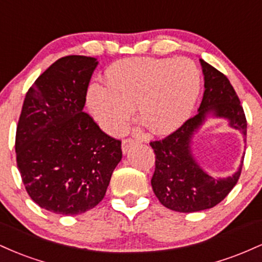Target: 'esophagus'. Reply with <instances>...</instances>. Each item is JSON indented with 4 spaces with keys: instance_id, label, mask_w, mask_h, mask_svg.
I'll list each match as a JSON object with an SVG mask.
<instances>
[{
    "instance_id": "obj_1",
    "label": "esophagus",
    "mask_w": 262,
    "mask_h": 262,
    "mask_svg": "<svg viewBox=\"0 0 262 262\" xmlns=\"http://www.w3.org/2000/svg\"><path fill=\"white\" fill-rule=\"evenodd\" d=\"M135 144H137V141L133 140V139H124L122 143V152L123 154H127L129 151V149L132 148V146H134Z\"/></svg>"
}]
</instances>
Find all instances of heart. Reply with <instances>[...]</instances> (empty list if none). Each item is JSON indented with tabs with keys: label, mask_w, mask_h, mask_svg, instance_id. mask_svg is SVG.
<instances>
[{
	"label": "heart",
	"mask_w": 262,
	"mask_h": 262,
	"mask_svg": "<svg viewBox=\"0 0 262 262\" xmlns=\"http://www.w3.org/2000/svg\"><path fill=\"white\" fill-rule=\"evenodd\" d=\"M107 83H90L86 103L108 134L122 133L133 117L155 134L176 130L193 111L201 76L191 60L132 58L110 66Z\"/></svg>",
	"instance_id": "b5f03b06"
}]
</instances>
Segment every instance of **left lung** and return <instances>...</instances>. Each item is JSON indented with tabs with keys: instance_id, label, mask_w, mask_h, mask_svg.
Masks as SVG:
<instances>
[{
	"instance_id": "1",
	"label": "left lung",
	"mask_w": 262,
	"mask_h": 262,
	"mask_svg": "<svg viewBox=\"0 0 262 262\" xmlns=\"http://www.w3.org/2000/svg\"><path fill=\"white\" fill-rule=\"evenodd\" d=\"M204 76V92L198 113L159 141L150 145L155 152L152 191L162 206L175 212H200L217 206L239 180L242 162L228 177L210 176L198 164L192 151L194 135L209 118H221L243 134L246 143V118L239 97L227 76L200 59Z\"/></svg>"
}]
</instances>
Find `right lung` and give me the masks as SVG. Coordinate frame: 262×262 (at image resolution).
Wrapping results in <instances>:
<instances>
[{
	"mask_svg": "<svg viewBox=\"0 0 262 262\" xmlns=\"http://www.w3.org/2000/svg\"><path fill=\"white\" fill-rule=\"evenodd\" d=\"M96 58L56 60L27 92L17 125V166L40 208L77 215L103 200L122 160L121 141L83 112Z\"/></svg>",
	"mask_w": 262,
	"mask_h": 262,
	"instance_id": "1",
	"label": "right lung"
}]
</instances>
